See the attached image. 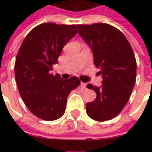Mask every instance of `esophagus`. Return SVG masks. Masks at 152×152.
Returning <instances> with one entry per match:
<instances>
[{
    "mask_svg": "<svg viewBox=\"0 0 152 152\" xmlns=\"http://www.w3.org/2000/svg\"><path fill=\"white\" fill-rule=\"evenodd\" d=\"M80 86H81V87H82V88H84V89H86V83L81 82V83H80Z\"/></svg>",
    "mask_w": 152,
    "mask_h": 152,
    "instance_id": "esophagus-1",
    "label": "esophagus"
}]
</instances>
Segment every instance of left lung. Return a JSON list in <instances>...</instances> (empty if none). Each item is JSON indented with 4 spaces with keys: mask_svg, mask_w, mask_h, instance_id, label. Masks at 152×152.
<instances>
[{
    "mask_svg": "<svg viewBox=\"0 0 152 152\" xmlns=\"http://www.w3.org/2000/svg\"><path fill=\"white\" fill-rule=\"evenodd\" d=\"M79 34L94 53L102 86L87 85L96 99L86 104V113L97 121L115 117L129 99L136 80L137 63L130 44L117 28L107 23L78 25Z\"/></svg>",
    "mask_w": 152,
    "mask_h": 152,
    "instance_id": "obj_1",
    "label": "left lung"
}]
</instances>
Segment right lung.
Listing matches in <instances>:
<instances>
[{
  "instance_id": "add662e5",
  "label": "right lung",
  "mask_w": 152,
  "mask_h": 152,
  "mask_svg": "<svg viewBox=\"0 0 152 152\" xmlns=\"http://www.w3.org/2000/svg\"><path fill=\"white\" fill-rule=\"evenodd\" d=\"M76 33V25L41 23L27 35L18 50L15 64L18 92L30 112L44 121L61 117L69 93L80 84L76 76L63 80L50 72Z\"/></svg>"
}]
</instances>
